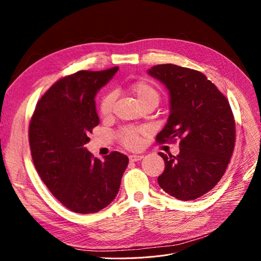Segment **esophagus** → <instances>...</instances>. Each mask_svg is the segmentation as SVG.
<instances>
[{"mask_svg": "<svg viewBox=\"0 0 261 261\" xmlns=\"http://www.w3.org/2000/svg\"><path fill=\"white\" fill-rule=\"evenodd\" d=\"M129 158V161L130 162H137V161H140L141 159H143L144 155H139V154H132L128 156Z\"/></svg>", "mask_w": 261, "mask_h": 261, "instance_id": "34e87169", "label": "esophagus"}]
</instances>
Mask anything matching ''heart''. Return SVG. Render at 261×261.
Instances as JSON below:
<instances>
[{
  "mask_svg": "<svg viewBox=\"0 0 261 261\" xmlns=\"http://www.w3.org/2000/svg\"><path fill=\"white\" fill-rule=\"evenodd\" d=\"M130 92L136 97L137 101L141 107L146 105H154L159 103L160 92L158 91L155 87L147 81L140 80L136 81L129 85ZM115 102L114 92H108L102 97L100 101V113L103 116H108L112 113L113 107ZM121 143L128 149H136L140 144L139 132L134 128H124L120 135Z\"/></svg>",
  "mask_w": 261,
  "mask_h": 261,
  "instance_id": "1",
  "label": "heart"
}]
</instances>
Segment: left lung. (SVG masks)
Segmentation results:
<instances>
[{"instance_id":"8db88e82","label":"left lung","mask_w":261,"mask_h":261,"mask_svg":"<svg viewBox=\"0 0 261 261\" xmlns=\"http://www.w3.org/2000/svg\"><path fill=\"white\" fill-rule=\"evenodd\" d=\"M148 74L170 92V116L156 143H175L179 153L159 152L165 169L158 183L178 200L207 194L223 176L235 146V120L227 99L198 70L160 64Z\"/></svg>"}]
</instances>
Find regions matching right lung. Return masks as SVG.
Listing matches in <instances>:
<instances>
[{"mask_svg": "<svg viewBox=\"0 0 261 261\" xmlns=\"http://www.w3.org/2000/svg\"><path fill=\"white\" fill-rule=\"evenodd\" d=\"M117 69L80 70L61 78L31 116L28 135L35 168L55 198L73 212H98L111 203L128 164L127 155L118 151L100 160L85 148L100 123L94 97Z\"/></svg>", "mask_w": 261, "mask_h": 261, "instance_id": "right-lung-1", "label": "right lung"}]
</instances>
